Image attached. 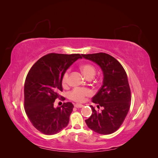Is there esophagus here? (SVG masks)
I'll return each mask as SVG.
<instances>
[{
    "mask_svg": "<svg viewBox=\"0 0 158 158\" xmlns=\"http://www.w3.org/2000/svg\"><path fill=\"white\" fill-rule=\"evenodd\" d=\"M74 107H76V108H82V107H84V106L83 105H82V104H75L74 105Z\"/></svg>",
    "mask_w": 158,
    "mask_h": 158,
    "instance_id": "34e87169",
    "label": "esophagus"
}]
</instances>
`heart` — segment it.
Instances as JSON below:
<instances>
[{"instance_id": "1", "label": "heart", "mask_w": 158, "mask_h": 158, "mask_svg": "<svg viewBox=\"0 0 158 158\" xmlns=\"http://www.w3.org/2000/svg\"><path fill=\"white\" fill-rule=\"evenodd\" d=\"M80 70L85 76V77L89 79L94 78L96 73V69L95 66L91 64H84L80 66ZM69 71L66 70L62 77L61 82L63 86L66 88L69 84ZM92 94L91 91L85 88H75L69 93V98L70 99L76 102H83L85 97L89 96Z\"/></svg>"}]
</instances>
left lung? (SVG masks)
<instances>
[{
  "instance_id": "1",
  "label": "left lung",
  "mask_w": 158,
  "mask_h": 158,
  "mask_svg": "<svg viewBox=\"0 0 158 158\" xmlns=\"http://www.w3.org/2000/svg\"><path fill=\"white\" fill-rule=\"evenodd\" d=\"M101 67L103 73V85L92 98L98 104L96 111L92 106V114L85 120L87 126L101 135H110L121 126L129 111L131 92L126 72L113 56L105 52L82 55Z\"/></svg>"
}]
</instances>
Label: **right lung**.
<instances>
[{"label": "right lung", "mask_w": 158, "mask_h": 158, "mask_svg": "<svg viewBox=\"0 0 158 158\" xmlns=\"http://www.w3.org/2000/svg\"><path fill=\"white\" fill-rule=\"evenodd\" d=\"M82 58L80 54L49 53L33 64L24 84L25 111L37 130L47 135L59 132L68 125L74 106L64 103L54 107L55 99L64 101L59 95L63 92L61 80L73 63Z\"/></svg>", "instance_id": "obj_1"}]
</instances>
